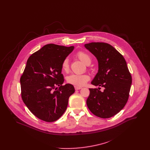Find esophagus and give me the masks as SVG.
<instances>
[{
    "label": "esophagus",
    "mask_w": 150,
    "mask_h": 150,
    "mask_svg": "<svg viewBox=\"0 0 150 150\" xmlns=\"http://www.w3.org/2000/svg\"><path fill=\"white\" fill-rule=\"evenodd\" d=\"M81 88H82V87L75 86V90H80V89H81Z\"/></svg>",
    "instance_id": "34e87169"
}]
</instances>
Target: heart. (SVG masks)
Listing matches in <instances>:
<instances>
[{
    "label": "heart",
    "mask_w": 150,
    "mask_h": 150,
    "mask_svg": "<svg viewBox=\"0 0 150 150\" xmlns=\"http://www.w3.org/2000/svg\"><path fill=\"white\" fill-rule=\"evenodd\" d=\"M78 59L84 64L89 65L91 62V57L87 53L82 51H79L76 54ZM62 70L63 72H68L69 69V59L65 58L62 63ZM90 79V76L87 74H71L67 76V81L68 83L72 84L76 87H82L85 85Z\"/></svg>",
    "instance_id": "1"
}]
</instances>
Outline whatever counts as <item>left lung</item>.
Listing matches in <instances>:
<instances>
[{"label":"left lung","instance_id":"8db88e82","mask_svg":"<svg viewBox=\"0 0 150 150\" xmlns=\"http://www.w3.org/2000/svg\"><path fill=\"white\" fill-rule=\"evenodd\" d=\"M85 47L96 57L98 63V72L91 83L104 88L103 92L97 88L89 89L87 106L99 117H111L118 113L127 101L131 75L123 56L110 45L93 42L85 44Z\"/></svg>","mask_w":150,"mask_h":150}]
</instances>
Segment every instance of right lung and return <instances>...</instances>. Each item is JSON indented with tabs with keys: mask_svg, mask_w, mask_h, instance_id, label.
Listing matches in <instances>:
<instances>
[{
	"mask_svg": "<svg viewBox=\"0 0 150 150\" xmlns=\"http://www.w3.org/2000/svg\"><path fill=\"white\" fill-rule=\"evenodd\" d=\"M74 49L49 44L27 60L20 78L21 97L30 112L42 120L52 122L59 119L75 92L72 85H62L64 78L61 73L63 60Z\"/></svg>",
	"mask_w": 150,
	"mask_h": 150,
	"instance_id": "right-lung-1",
	"label": "right lung"
}]
</instances>
